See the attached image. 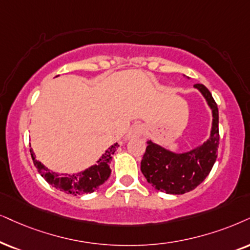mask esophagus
Returning <instances> with one entry per match:
<instances>
[{
    "instance_id": "34e87169",
    "label": "esophagus",
    "mask_w": 250,
    "mask_h": 250,
    "mask_svg": "<svg viewBox=\"0 0 250 250\" xmlns=\"http://www.w3.org/2000/svg\"><path fill=\"white\" fill-rule=\"evenodd\" d=\"M144 132V127L143 125L141 123H136V125H132L130 128V130L128 132V137L132 138V137H140L141 135H143Z\"/></svg>"
}]
</instances>
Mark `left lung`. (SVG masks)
Instances as JSON below:
<instances>
[{
	"mask_svg": "<svg viewBox=\"0 0 250 250\" xmlns=\"http://www.w3.org/2000/svg\"><path fill=\"white\" fill-rule=\"evenodd\" d=\"M212 110L210 137L188 152L175 153L147 141L141 170L148 183L166 194L181 195L197 187L212 169L219 145V114L217 104L203 84H195Z\"/></svg>",
	"mask_w": 250,
	"mask_h": 250,
	"instance_id": "1",
	"label": "left lung"
}]
</instances>
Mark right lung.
<instances>
[{"mask_svg": "<svg viewBox=\"0 0 250 250\" xmlns=\"http://www.w3.org/2000/svg\"><path fill=\"white\" fill-rule=\"evenodd\" d=\"M118 146V143L113 144L97 160L96 165L88 167L83 172L76 173V174H59V173L53 172L47 168L42 163L37 160L32 148H30V152L38 172L49 185H52L56 189H60L61 191L76 196L96 191L103 183L107 181L110 172H112L109 168V164L112 162L113 154L115 153Z\"/></svg>", "mask_w": 250, "mask_h": 250, "instance_id": "add662e5", "label": "right lung"}]
</instances>
